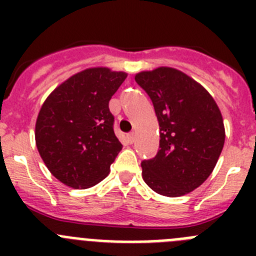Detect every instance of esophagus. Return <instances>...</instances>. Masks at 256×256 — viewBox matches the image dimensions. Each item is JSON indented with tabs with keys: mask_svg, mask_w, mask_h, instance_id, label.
Segmentation results:
<instances>
[{
	"mask_svg": "<svg viewBox=\"0 0 256 256\" xmlns=\"http://www.w3.org/2000/svg\"><path fill=\"white\" fill-rule=\"evenodd\" d=\"M126 140H128V142H130V144H133V142L136 141V134L134 133H128V134H126Z\"/></svg>",
	"mask_w": 256,
	"mask_h": 256,
	"instance_id": "obj_1",
	"label": "esophagus"
}]
</instances>
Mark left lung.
<instances>
[{"instance_id": "left-lung-1", "label": "left lung", "mask_w": 256, "mask_h": 256, "mask_svg": "<svg viewBox=\"0 0 256 256\" xmlns=\"http://www.w3.org/2000/svg\"><path fill=\"white\" fill-rule=\"evenodd\" d=\"M134 79L150 96L160 126V150L141 162L142 178L162 196L186 195L208 180L223 150L220 110L209 92L180 70L162 66Z\"/></svg>"}]
</instances>
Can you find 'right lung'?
<instances>
[{
	"label": "right lung",
	"instance_id": "1",
	"mask_svg": "<svg viewBox=\"0 0 256 256\" xmlns=\"http://www.w3.org/2000/svg\"><path fill=\"white\" fill-rule=\"evenodd\" d=\"M126 73L90 68L50 94L36 122V144L55 178L73 188H88L108 177L122 150L108 101Z\"/></svg>",
	"mask_w": 256,
	"mask_h": 256
}]
</instances>
